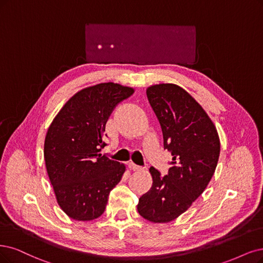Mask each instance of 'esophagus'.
Returning a JSON list of instances; mask_svg holds the SVG:
<instances>
[{
	"mask_svg": "<svg viewBox=\"0 0 263 263\" xmlns=\"http://www.w3.org/2000/svg\"><path fill=\"white\" fill-rule=\"evenodd\" d=\"M129 169L133 170V171H140L142 168L140 166H138V164H135L133 162H130L129 163Z\"/></svg>",
	"mask_w": 263,
	"mask_h": 263,
	"instance_id": "obj_1",
	"label": "esophagus"
}]
</instances>
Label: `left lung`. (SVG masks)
<instances>
[{"mask_svg":"<svg viewBox=\"0 0 263 263\" xmlns=\"http://www.w3.org/2000/svg\"><path fill=\"white\" fill-rule=\"evenodd\" d=\"M146 94L172 161L164 177L151 167L153 185L140 197L138 211L151 222L166 223L185 212L207 187L219 160L220 140L206 111L179 85H152Z\"/></svg>","mask_w":263,"mask_h":263,"instance_id":"left-lung-1","label":"left lung"}]
</instances>
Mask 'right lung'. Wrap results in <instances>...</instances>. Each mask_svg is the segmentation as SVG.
<instances>
[{"instance_id": "add662e5", "label": "right lung", "mask_w": 263, "mask_h": 263, "mask_svg": "<svg viewBox=\"0 0 263 263\" xmlns=\"http://www.w3.org/2000/svg\"><path fill=\"white\" fill-rule=\"evenodd\" d=\"M132 87L108 82L74 94L47 130L44 159L58 205L78 221L99 218L110 191L125 167L100 154L106 122L117 104L133 94Z\"/></svg>"}]
</instances>
